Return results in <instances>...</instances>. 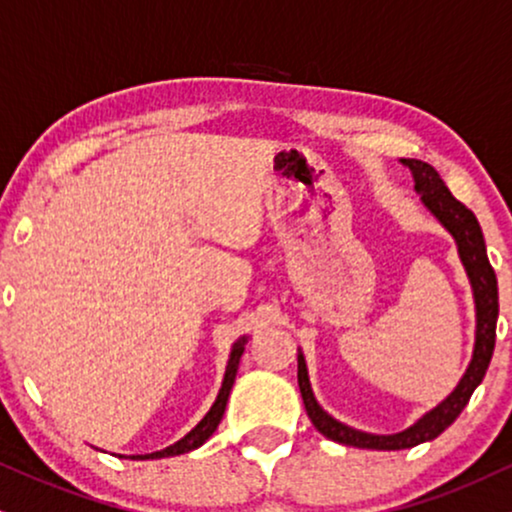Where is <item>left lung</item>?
I'll return each instance as SVG.
<instances>
[{"mask_svg":"<svg viewBox=\"0 0 512 512\" xmlns=\"http://www.w3.org/2000/svg\"><path fill=\"white\" fill-rule=\"evenodd\" d=\"M404 165L411 167L413 179H416V191L420 193V200L425 203L432 215L446 226L451 236L458 243V255L465 271H468L472 293H475V307H477V335H475V352H472V361L468 371L461 378V383L454 392L446 397L437 409L425 413L416 425L409 430L397 432V435H368V432L347 428V425L338 423V420L328 416L326 411L316 404L312 387H309L307 366H304V357L297 354V385H300L304 409H307L309 420L314 428L321 432L323 437L333 439V442L357 446V449H378V451H399L411 449L423 442H430L442 435L454 420L461 416V411L468 404L475 387L482 383L484 373H487L491 354H494L496 345V319H498V286L494 267L489 264L487 245H484V236L480 229V222L472 215V210L465 208L461 200L454 198V193L446 189V184L439 177L435 167L423 163V160L409 158L401 160Z\"/></svg>","mask_w":512,"mask_h":512,"instance_id":"8db88e82","label":"left lung"}]
</instances>
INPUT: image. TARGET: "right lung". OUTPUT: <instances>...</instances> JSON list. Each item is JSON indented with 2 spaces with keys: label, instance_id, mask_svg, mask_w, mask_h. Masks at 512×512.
<instances>
[{
  "label": "right lung",
  "instance_id": "right-lung-1",
  "mask_svg": "<svg viewBox=\"0 0 512 512\" xmlns=\"http://www.w3.org/2000/svg\"><path fill=\"white\" fill-rule=\"evenodd\" d=\"M245 342L248 338H241L236 340L234 349H231V359H229V366H226V373H224V383H222V390L217 394V401L212 404V409L208 411V416H205L200 423L193 428L189 435L184 439H179L177 444L167 446L163 451H155V454H146V456H132V458H139V461H146V458H165V456H179V454H186V451H193L198 449L200 444H205V439L212 437V432L217 430L219 420L224 416V409H226V401H229V392L231 387H234V380H236V371H238V361H241V354L245 349Z\"/></svg>",
  "mask_w": 512,
  "mask_h": 512
}]
</instances>
